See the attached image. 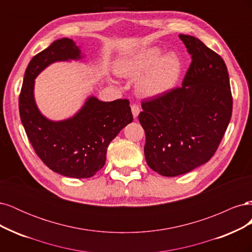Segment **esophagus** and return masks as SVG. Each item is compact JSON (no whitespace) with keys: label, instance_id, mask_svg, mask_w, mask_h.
<instances>
[{"label":"esophagus","instance_id":"34e87169","mask_svg":"<svg viewBox=\"0 0 252 252\" xmlns=\"http://www.w3.org/2000/svg\"><path fill=\"white\" fill-rule=\"evenodd\" d=\"M131 112H132V114H133V117L134 118H136L139 116V113H140V107L138 105H132L131 106Z\"/></svg>","mask_w":252,"mask_h":252}]
</instances>
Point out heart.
<instances>
[{
    "instance_id": "b5f03b06",
    "label": "heart",
    "mask_w": 252,
    "mask_h": 252,
    "mask_svg": "<svg viewBox=\"0 0 252 252\" xmlns=\"http://www.w3.org/2000/svg\"><path fill=\"white\" fill-rule=\"evenodd\" d=\"M182 71V62L174 53L161 56L157 47L145 48L117 66L120 77L137 79L135 90L144 97H158L170 91Z\"/></svg>"
}]
</instances>
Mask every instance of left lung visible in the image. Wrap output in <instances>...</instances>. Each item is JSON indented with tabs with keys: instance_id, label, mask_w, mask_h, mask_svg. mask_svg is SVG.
I'll use <instances>...</instances> for the list:
<instances>
[{
	"instance_id": "obj_1",
	"label": "left lung",
	"mask_w": 252,
	"mask_h": 252,
	"mask_svg": "<svg viewBox=\"0 0 252 252\" xmlns=\"http://www.w3.org/2000/svg\"><path fill=\"white\" fill-rule=\"evenodd\" d=\"M179 36L192 58L182 87L144 101L139 114L146 134L145 158L164 177H177L207 163L232 113L224 60L197 37Z\"/></svg>"
}]
</instances>
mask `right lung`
<instances>
[{
    "mask_svg": "<svg viewBox=\"0 0 252 252\" xmlns=\"http://www.w3.org/2000/svg\"><path fill=\"white\" fill-rule=\"evenodd\" d=\"M83 58L71 39L55 41L29 62L19 97L22 124L36 155L52 171L74 179L91 178L100 170L108 145L133 120L128 100L103 102L94 95L66 120L42 114L34 100L35 78L52 63Z\"/></svg>",
    "mask_w": 252,
    "mask_h": 252,
    "instance_id": "obj_1",
    "label": "right lung"
}]
</instances>
